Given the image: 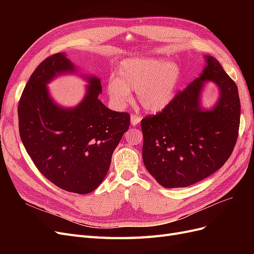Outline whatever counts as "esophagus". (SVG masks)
Here are the masks:
<instances>
[{
	"label": "esophagus",
	"instance_id": "esophagus-1",
	"mask_svg": "<svg viewBox=\"0 0 254 254\" xmlns=\"http://www.w3.org/2000/svg\"><path fill=\"white\" fill-rule=\"evenodd\" d=\"M141 117L137 114H131V117H130V122H131L132 126H136L141 122Z\"/></svg>",
	"mask_w": 254,
	"mask_h": 254
}]
</instances>
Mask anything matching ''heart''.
<instances>
[{
	"label": "heart",
	"mask_w": 254,
	"mask_h": 254,
	"mask_svg": "<svg viewBox=\"0 0 254 254\" xmlns=\"http://www.w3.org/2000/svg\"><path fill=\"white\" fill-rule=\"evenodd\" d=\"M181 78L175 61L157 58H128L119 65L117 77L107 83V91L117 108H124L136 92L137 101L150 112H160L170 105Z\"/></svg>",
	"instance_id": "b5f03b06"
}]
</instances>
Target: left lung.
<instances>
[{
  "instance_id": "left-lung-1",
  "label": "left lung",
  "mask_w": 254,
  "mask_h": 254,
  "mask_svg": "<svg viewBox=\"0 0 254 254\" xmlns=\"http://www.w3.org/2000/svg\"><path fill=\"white\" fill-rule=\"evenodd\" d=\"M202 73L162 112L142 120L143 161L146 170L164 188H186L226 163L238 135L241 103L235 82L218 61L204 56ZM220 89L211 110L201 107L206 82Z\"/></svg>"
}]
</instances>
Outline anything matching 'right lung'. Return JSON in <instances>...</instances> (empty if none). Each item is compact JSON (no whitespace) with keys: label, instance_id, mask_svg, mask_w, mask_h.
Masks as SVG:
<instances>
[{"label":"right lung","instance_id":"right-lung-1","mask_svg":"<svg viewBox=\"0 0 254 254\" xmlns=\"http://www.w3.org/2000/svg\"><path fill=\"white\" fill-rule=\"evenodd\" d=\"M76 70L64 53L50 56L37 66L19 102V132L45 178L64 190L88 194L108 173L112 153L129 128L130 115L112 111L99 101L102 84L94 75H81L88 86L77 106L57 105L48 83Z\"/></svg>","mask_w":254,"mask_h":254}]
</instances>
